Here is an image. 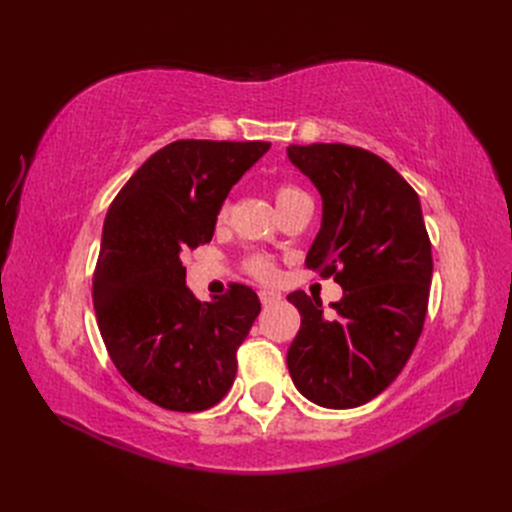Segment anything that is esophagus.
Masks as SVG:
<instances>
[{"label": "esophagus", "instance_id": "1", "mask_svg": "<svg viewBox=\"0 0 512 512\" xmlns=\"http://www.w3.org/2000/svg\"><path fill=\"white\" fill-rule=\"evenodd\" d=\"M258 297H260V303H262V305H271V303H277V301L282 299L280 294H277V292H271V290H260V292H258Z\"/></svg>", "mask_w": 512, "mask_h": 512}]
</instances>
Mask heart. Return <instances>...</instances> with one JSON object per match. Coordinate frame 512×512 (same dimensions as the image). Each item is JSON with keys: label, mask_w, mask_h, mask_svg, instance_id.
Masks as SVG:
<instances>
[{"label": "heart", "mask_w": 512, "mask_h": 512, "mask_svg": "<svg viewBox=\"0 0 512 512\" xmlns=\"http://www.w3.org/2000/svg\"><path fill=\"white\" fill-rule=\"evenodd\" d=\"M305 196L307 194L303 190L294 188V185L282 183V185H277V188H275V205H277V209L282 211V209L290 207L292 203H297V200H301ZM228 211H230V205L222 203V207L218 209V218H215V220H218V224L226 222ZM245 269L250 271L254 277H258V280H271V277L275 275L273 262L267 256H262V254H252L250 258H247L245 260Z\"/></svg>", "instance_id": "obj_1"}]
</instances>
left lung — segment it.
Listing matches in <instances>:
<instances>
[{"label": "left lung", "mask_w": 512, "mask_h": 512, "mask_svg": "<svg viewBox=\"0 0 512 512\" xmlns=\"http://www.w3.org/2000/svg\"><path fill=\"white\" fill-rule=\"evenodd\" d=\"M286 153L322 198L305 265L344 288L331 318L320 299L288 294L301 314L288 371L322 408L363 406L401 374L423 331L433 260L421 200L371 151L314 143Z\"/></svg>", "instance_id": "obj_1"}]
</instances>
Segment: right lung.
Wrapping results in <instances>:
<instances>
[{"label":"right lung","instance_id":"add662e5","mask_svg":"<svg viewBox=\"0 0 512 512\" xmlns=\"http://www.w3.org/2000/svg\"><path fill=\"white\" fill-rule=\"evenodd\" d=\"M271 143L175 141L136 170L108 207L94 307L108 356L132 389L175 412L218 404L237 350L260 314L258 294L230 284L200 303L181 258L209 243L218 209Z\"/></svg>","mask_w":512,"mask_h":512}]
</instances>
